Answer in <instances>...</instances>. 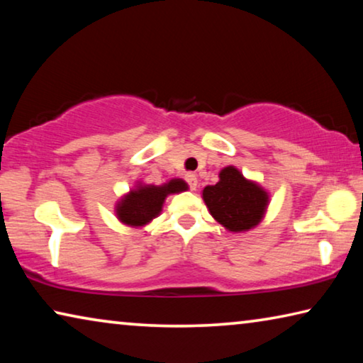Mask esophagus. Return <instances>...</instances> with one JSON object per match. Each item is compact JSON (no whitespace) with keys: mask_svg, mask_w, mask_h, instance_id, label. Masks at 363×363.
<instances>
[{"mask_svg":"<svg viewBox=\"0 0 363 363\" xmlns=\"http://www.w3.org/2000/svg\"><path fill=\"white\" fill-rule=\"evenodd\" d=\"M186 181L189 184L190 190H195L196 189V184H199V179H196V176L194 173H187L186 174Z\"/></svg>","mask_w":363,"mask_h":363,"instance_id":"esophagus-1","label":"esophagus"}]
</instances>
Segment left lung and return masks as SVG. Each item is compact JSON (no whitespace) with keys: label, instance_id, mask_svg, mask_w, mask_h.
Wrapping results in <instances>:
<instances>
[{"label":"left lung","instance_id":"8db88e82","mask_svg":"<svg viewBox=\"0 0 363 363\" xmlns=\"http://www.w3.org/2000/svg\"><path fill=\"white\" fill-rule=\"evenodd\" d=\"M203 200L211 216L227 230L247 232L261 223L269 194L235 167H225L220 169L219 182L203 189Z\"/></svg>","mask_w":363,"mask_h":363}]
</instances>
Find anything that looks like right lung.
Returning <instances> with one entry per match:
<instances>
[{"label":"right lung","instance_id":"1","mask_svg":"<svg viewBox=\"0 0 363 363\" xmlns=\"http://www.w3.org/2000/svg\"><path fill=\"white\" fill-rule=\"evenodd\" d=\"M189 186L182 179H171L163 186H143L130 190L116 203L115 213L123 224L131 227H143L162 213L164 199L171 194H179Z\"/></svg>","mask_w":363,"mask_h":363}]
</instances>
